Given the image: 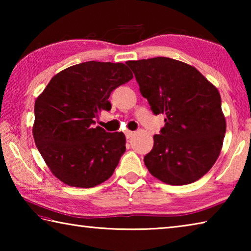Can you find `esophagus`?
<instances>
[{"label": "esophagus", "instance_id": "obj_1", "mask_svg": "<svg viewBox=\"0 0 251 251\" xmlns=\"http://www.w3.org/2000/svg\"><path fill=\"white\" fill-rule=\"evenodd\" d=\"M134 134H135V131H131V130H126V131H125L126 138H130V137H133Z\"/></svg>", "mask_w": 251, "mask_h": 251}]
</instances>
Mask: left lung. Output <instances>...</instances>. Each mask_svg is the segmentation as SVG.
I'll list each match as a JSON object with an SVG mask.
<instances>
[{
	"label": "left lung",
	"mask_w": 251,
	"mask_h": 251,
	"mask_svg": "<svg viewBox=\"0 0 251 251\" xmlns=\"http://www.w3.org/2000/svg\"><path fill=\"white\" fill-rule=\"evenodd\" d=\"M142 95L165 126L144 157L152 176L168 185L198 180L214 166L223 147L226 120L219 92L201 72L168 57L128 61Z\"/></svg>",
	"instance_id": "obj_1"
}]
</instances>
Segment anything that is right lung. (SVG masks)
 I'll use <instances>...</instances> for the list:
<instances>
[{"mask_svg":"<svg viewBox=\"0 0 251 251\" xmlns=\"http://www.w3.org/2000/svg\"><path fill=\"white\" fill-rule=\"evenodd\" d=\"M133 78L123 63H80L50 80L34 106L33 137L53 175L64 184L91 188L113 175L126 151L125 135L94 127L109 95Z\"/></svg>","mask_w":251,"mask_h":251,"instance_id":"add662e5","label":"right lung"}]
</instances>
